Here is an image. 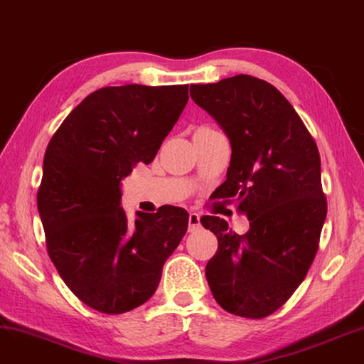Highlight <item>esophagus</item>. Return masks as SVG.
<instances>
[{
	"label": "esophagus",
	"instance_id": "34e87169",
	"mask_svg": "<svg viewBox=\"0 0 364 364\" xmlns=\"http://www.w3.org/2000/svg\"><path fill=\"white\" fill-rule=\"evenodd\" d=\"M200 217L198 213H189V219H188V225H189V232L198 230L200 227Z\"/></svg>",
	"mask_w": 364,
	"mask_h": 364
}]
</instances>
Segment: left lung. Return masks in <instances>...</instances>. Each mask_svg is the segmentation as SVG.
<instances>
[{
	"instance_id": "8db88e82",
	"label": "left lung",
	"mask_w": 364,
	"mask_h": 364,
	"mask_svg": "<svg viewBox=\"0 0 364 364\" xmlns=\"http://www.w3.org/2000/svg\"><path fill=\"white\" fill-rule=\"evenodd\" d=\"M189 95L230 139V166L215 198L235 203L250 220L238 235L220 217H200L219 242L205 278L224 311L268 317L306 278L321 240L327 199L316 140L264 80L235 75L191 85Z\"/></svg>"
}]
</instances>
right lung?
I'll return each instance as SVG.
<instances>
[{
	"label": "right lung",
	"mask_w": 364,
	"mask_h": 364,
	"mask_svg": "<svg viewBox=\"0 0 364 364\" xmlns=\"http://www.w3.org/2000/svg\"><path fill=\"white\" fill-rule=\"evenodd\" d=\"M188 102V85L106 86L85 97L43 156L37 209L48 257L86 306L124 314L147 302L189 214L164 205L129 222L121 181L149 165Z\"/></svg>",
	"instance_id": "right-lung-1"
}]
</instances>
